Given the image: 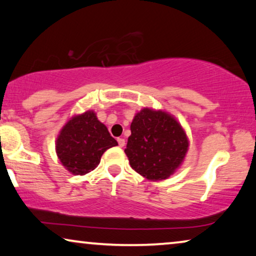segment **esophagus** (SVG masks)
<instances>
[{
	"mask_svg": "<svg viewBox=\"0 0 256 256\" xmlns=\"http://www.w3.org/2000/svg\"><path fill=\"white\" fill-rule=\"evenodd\" d=\"M118 144H119L120 148H124V144H126V142H124V138H118Z\"/></svg>",
	"mask_w": 256,
	"mask_h": 256,
	"instance_id": "34e87169",
	"label": "esophagus"
}]
</instances>
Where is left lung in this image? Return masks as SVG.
<instances>
[{
	"instance_id": "obj_1",
	"label": "left lung",
	"mask_w": 256,
	"mask_h": 256,
	"mask_svg": "<svg viewBox=\"0 0 256 256\" xmlns=\"http://www.w3.org/2000/svg\"><path fill=\"white\" fill-rule=\"evenodd\" d=\"M130 130L124 152L132 168L148 180H166L186 156V132L167 113L142 110L134 118Z\"/></svg>"
}]
</instances>
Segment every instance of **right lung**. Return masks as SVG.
Wrapping results in <instances>:
<instances>
[{"label":"right lung","instance_id":"right-lung-1","mask_svg":"<svg viewBox=\"0 0 256 256\" xmlns=\"http://www.w3.org/2000/svg\"><path fill=\"white\" fill-rule=\"evenodd\" d=\"M118 142L110 135L108 128L97 120L92 111L74 116L62 129L57 138V156L68 172L84 175L94 170L100 156Z\"/></svg>","mask_w":256,"mask_h":256}]
</instances>
